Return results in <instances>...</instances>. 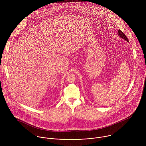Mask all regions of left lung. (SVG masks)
Instances as JSON below:
<instances>
[{"mask_svg": "<svg viewBox=\"0 0 146 146\" xmlns=\"http://www.w3.org/2000/svg\"><path fill=\"white\" fill-rule=\"evenodd\" d=\"M117 33H118V35H119V36L120 38H123V39H124V40H126V42H129V41H128V39H127V37L125 36V35L124 34V33H123V32H122V31H121V30L119 29V30H118Z\"/></svg>", "mask_w": 146, "mask_h": 146, "instance_id": "8db88e82", "label": "left lung"}]
</instances>
